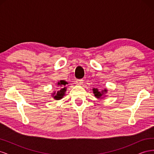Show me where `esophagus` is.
<instances>
[{
  "instance_id": "1",
  "label": "esophagus",
  "mask_w": 154,
  "mask_h": 154,
  "mask_svg": "<svg viewBox=\"0 0 154 154\" xmlns=\"http://www.w3.org/2000/svg\"><path fill=\"white\" fill-rule=\"evenodd\" d=\"M76 83L77 85H82L83 83V80H76Z\"/></svg>"
}]
</instances>
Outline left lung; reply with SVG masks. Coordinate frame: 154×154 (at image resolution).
<instances>
[{"instance_id":"left-lung-1","label":"left lung","mask_w":154,"mask_h":154,"mask_svg":"<svg viewBox=\"0 0 154 154\" xmlns=\"http://www.w3.org/2000/svg\"><path fill=\"white\" fill-rule=\"evenodd\" d=\"M93 94H94V96L97 99H103L104 97H106V93L108 92L106 88H103L101 91H100L98 88H92Z\"/></svg>"}]
</instances>
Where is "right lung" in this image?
Returning <instances> with one entry per match:
<instances>
[{
  "label": "right lung",
  "instance_id": "1",
  "mask_svg": "<svg viewBox=\"0 0 154 154\" xmlns=\"http://www.w3.org/2000/svg\"><path fill=\"white\" fill-rule=\"evenodd\" d=\"M68 83L66 80H60L57 85L58 87V91H53L51 93V96L56 100H62L63 96L66 95V92L67 91V85Z\"/></svg>",
  "mask_w": 154,
  "mask_h": 154
}]
</instances>
